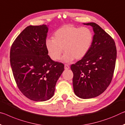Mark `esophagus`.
Wrapping results in <instances>:
<instances>
[{
	"label": "esophagus",
	"instance_id": "1",
	"mask_svg": "<svg viewBox=\"0 0 125 125\" xmlns=\"http://www.w3.org/2000/svg\"><path fill=\"white\" fill-rule=\"evenodd\" d=\"M69 68H70V66H69L68 65H67V64L64 65V69H65V70H68Z\"/></svg>",
	"mask_w": 125,
	"mask_h": 125
}]
</instances>
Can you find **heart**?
<instances>
[{
	"mask_svg": "<svg viewBox=\"0 0 125 125\" xmlns=\"http://www.w3.org/2000/svg\"><path fill=\"white\" fill-rule=\"evenodd\" d=\"M92 42V32L88 27L66 25L55 31L53 39H47L45 45L52 60H59L64 50L62 61L70 62L74 58L78 60L86 56Z\"/></svg>",
	"mask_w": 125,
	"mask_h": 125,
	"instance_id": "obj_1",
	"label": "heart"
}]
</instances>
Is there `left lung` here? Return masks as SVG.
<instances>
[{
    "label": "left lung",
    "instance_id": "1",
    "mask_svg": "<svg viewBox=\"0 0 125 125\" xmlns=\"http://www.w3.org/2000/svg\"><path fill=\"white\" fill-rule=\"evenodd\" d=\"M93 28L94 35L86 56L71 65L75 94L83 99L96 97L105 91L114 74L117 51L115 43L95 23H83Z\"/></svg>",
    "mask_w": 125,
    "mask_h": 125
}]
</instances>
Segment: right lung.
I'll list each match as a JSON object with an SVG mask.
<instances>
[{
    "mask_svg": "<svg viewBox=\"0 0 125 125\" xmlns=\"http://www.w3.org/2000/svg\"><path fill=\"white\" fill-rule=\"evenodd\" d=\"M48 25H29L14 42L10 62L18 87L27 98L45 101L52 98L64 65L52 60L45 48Z\"/></svg>",
    "mask_w": 125,
    "mask_h": 125,
    "instance_id": "obj_1",
    "label": "right lung"
}]
</instances>
